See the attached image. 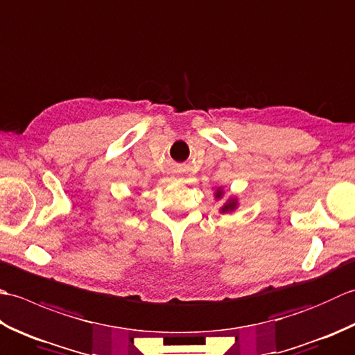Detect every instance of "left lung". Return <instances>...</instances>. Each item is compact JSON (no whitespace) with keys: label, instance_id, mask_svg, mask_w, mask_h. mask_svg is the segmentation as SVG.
I'll list each match as a JSON object with an SVG mask.
<instances>
[{"label":"left lung","instance_id":"8db88e82","mask_svg":"<svg viewBox=\"0 0 355 355\" xmlns=\"http://www.w3.org/2000/svg\"><path fill=\"white\" fill-rule=\"evenodd\" d=\"M223 195H224L223 187H218L216 192H215V198L216 200H221ZM236 207H238V198L236 197H229V200L225 201L224 205L221 206L220 212L221 214H229V212H233V210H236Z\"/></svg>","mask_w":355,"mask_h":355}]
</instances>
